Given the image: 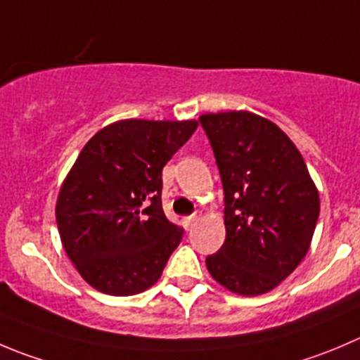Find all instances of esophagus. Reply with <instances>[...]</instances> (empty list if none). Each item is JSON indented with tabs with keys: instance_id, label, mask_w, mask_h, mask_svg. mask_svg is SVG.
<instances>
[{
	"instance_id": "1",
	"label": "esophagus",
	"mask_w": 360,
	"mask_h": 360,
	"mask_svg": "<svg viewBox=\"0 0 360 360\" xmlns=\"http://www.w3.org/2000/svg\"><path fill=\"white\" fill-rule=\"evenodd\" d=\"M198 217L196 215H189V217L184 219V226H186V229H193V226L196 224Z\"/></svg>"
}]
</instances>
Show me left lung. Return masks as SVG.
Segmentation results:
<instances>
[{
    "label": "left lung",
    "mask_w": 360,
    "mask_h": 360,
    "mask_svg": "<svg viewBox=\"0 0 360 360\" xmlns=\"http://www.w3.org/2000/svg\"><path fill=\"white\" fill-rule=\"evenodd\" d=\"M224 187L226 240L207 258L229 292L263 295L286 279L309 251L320 196L302 155L279 127L251 111L207 112Z\"/></svg>",
    "instance_id": "left-lung-1"
}]
</instances>
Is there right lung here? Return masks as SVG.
Returning a JSON list of instances; mask_svg holds the SVG:
<instances>
[{
    "label": "right lung",
    "instance_id": "add662e5",
    "mask_svg": "<svg viewBox=\"0 0 360 360\" xmlns=\"http://www.w3.org/2000/svg\"><path fill=\"white\" fill-rule=\"evenodd\" d=\"M196 120H118L81 150L60 187L65 252L97 292L136 295L159 281L184 231L164 215L162 167Z\"/></svg>",
    "mask_w": 360,
    "mask_h": 360
}]
</instances>
